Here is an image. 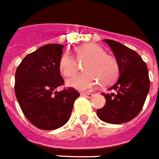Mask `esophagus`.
Masks as SVG:
<instances>
[{"label":"esophagus","mask_w":159,"mask_h":159,"mask_svg":"<svg viewBox=\"0 0 159 159\" xmlns=\"http://www.w3.org/2000/svg\"><path fill=\"white\" fill-rule=\"evenodd\" d=\"M82 95L84 96V97H86V98H92V97H93V93H82Z\"/></svg>","instance_id":"1"}]
</instances>
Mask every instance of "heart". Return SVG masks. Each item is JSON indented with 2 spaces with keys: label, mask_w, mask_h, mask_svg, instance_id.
I'll use <instances>...</instances> for the list:
<instances>
[{
  "label": "heart",
  "mask_w": 159,
  "mask_h": 159,
  "mask_svg": "<svg viewBox=\"0 0 159 159\" xmlns=\"http://www.w3.org/2000/svg\"><path fill=\"white\" fill-rule=\"evenodd\" d=\"M76 57L78 61H85V73L71 77L67 85L79 91L90 90L100 82L102 86H107L117 78L119 66L117 59L106 54L103 48L98 45L89 43L82 45L76 49ZM77 61L70 54H64L60 59L59 69L61 74L66 77H71L77 71Z\"/></svg>",
  "instance_id": "b5f03b06"
}]
</instances>
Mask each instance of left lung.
<instances>
[{
    "mask_svg": "<svg viewBox=\"0 0 159 159\" xmlns=\"http://www.w3.org/2000/svg\"><path fill=\"white\" fill-rule=\"evenodd\" d=\"M108 45L119 66V77L108 90L115 93L104 94L106 104L97 110L102 121L111 124L129 122L143 107L150 88L148 71L141 57L129 47L112 40H103Z\"/></svg>",
    "mask_w": 159,
    "mask_h": 159,
    "instance_id": "8db88e82",
    "label": "left lung"
}]
</instances>
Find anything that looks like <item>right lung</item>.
I'll use <instances>...</instances> for the list:
<instances>
[{"instance_id": "add662e5", "label": "right lung", "mask_w": 159, "mask_h": 159, "mask_svg": "<svg viewBox=\"0 0 159 159\" xmlns=\"http://www.w3.org/2000/svg\"><path fill=\"white\" fill-rule=\"evenodd\" d=\"M63 45L47 44L25 57L16 71L15 93L23 113L36 128L54 130L66 123L79 93L64 83L59 62Z\"/></svg>"}]
</instances>
